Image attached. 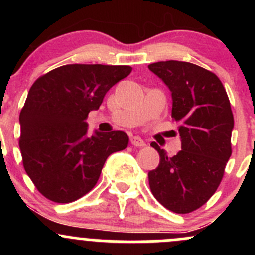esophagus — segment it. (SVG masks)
<instances>
[{
	"instance_id": "obj_1",
	"label": "esophagus",
	"mask_w": 255,
	"mask_h": 255,
	"mask_svg": "<svg viewBox=\"0 0 255 255\" xmlns=\"http://www.w3.org/2000/svg\"><path fill=\"white\" fill-rule=\"evenodd\" d=\"M130 144L133 146H136V147H144V146H146L145 141L140 136H131Z\"/></svg>"
}]
</instances>
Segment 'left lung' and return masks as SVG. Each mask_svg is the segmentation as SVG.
I'll return each mask as SVG.
<instances>
[{"label": "left lung", "instance_id": "obj_1", "mask_svg": "<svg viewBox=\"0 0 255 255\" xmlns=\"http://www.w3.org/2000/svg\"><path fill=\"white\" fill-rule=\"evenodd\" d=\"M148 69L171 91V118L178 122L181 150L168 157L156 142L159 165L148 172L153 197L175 213L198 210L217 191L231 156L234 116L215 73L182 61H160Z\"/></svg>", "mask_w": 255, "mask_h": 255}]
</instances>
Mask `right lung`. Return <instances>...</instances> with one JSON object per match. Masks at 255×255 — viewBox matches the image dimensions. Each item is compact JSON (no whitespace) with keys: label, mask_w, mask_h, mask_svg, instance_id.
<instances>
[{"label":"right lung","mask_w":255,"mask_h":255,"mask_svg":"<svg viewBox=\"0 0 255 255\" xmlns=\"http://www.w3.org/2000/svg\"><path fill=\"white\" fill-rule=\"evenodd\" d=\"M130 72L129 66L66 64L31 86L19 116V147L25 171L46 199L67 204L84 197L107 158L127 147L121 130L89 136L85 120Z\"/></svg>","instance_id":"1"}]
</instances>
